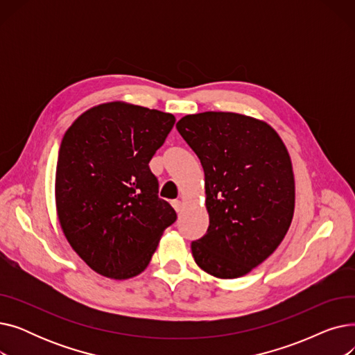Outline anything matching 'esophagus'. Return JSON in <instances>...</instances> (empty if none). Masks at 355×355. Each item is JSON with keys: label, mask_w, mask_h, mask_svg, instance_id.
<instances>
[{"label": "esophagus", "mask_w": 355, "mask_h": 355, "mask_svg": "<svg viewBox=\"0 0 355 355\" xmlns=\"http://www.w3.org/2000/svg\"><path fill=\"white\" fill-rule=\"evenodd\" d=\"M171 204H173V207H174V210L178 213V211H181V209H182V202L180 201V200H174V201H171Z\"/></svg>", "instance_id": "esophagus-1"}]
</instances>
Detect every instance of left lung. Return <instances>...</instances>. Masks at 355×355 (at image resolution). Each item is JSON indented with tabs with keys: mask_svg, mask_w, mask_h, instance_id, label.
<instances>
[{
	"mask_svg": "<svg viewBox=\"0 0 355 355\" xmlns=\"http://www.w3.org/2000/svg\"><path fill=\"white\" fill-rule=\"evenodd\" d=\"M177 129L206 177L207 233L191 243L197 266L218 279L248 275L277 249L295 210V178L276 130L233 112L185 115Z\"/></svg>",
	"mask_w": 355,
	"mask_h": 355,
	"instance_id": "1",
	"label": "left lung"
}]
</instances>
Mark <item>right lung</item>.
<instances>
[{
    "label": "right lung",
    "mask_w": 355,
    "mask_h": 355,
    "mask_svg": "<svg viewBox=\"0 0 355 355\" xmlns=\"http://www.w3.org/2000/svg\"><path fill=\"white\" fill-rule=\"evenodd\" d=\"M174 123V115L157 109L109 102L66 130L55 210L73 250L102 276L125 281L142 273L177 220L148 165Z\"/></svg>",
    "instance_id": "add662e5"
}]
</instances>
